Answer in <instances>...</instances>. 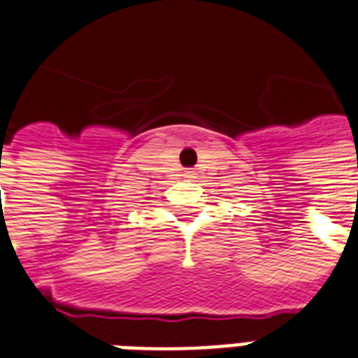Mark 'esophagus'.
<instances>
[{
	"mask_svg": "<svg viewBox=\"0 0 358 358\" xmlns=\"http://www.w3.org/2000/svg\"><path fill=\"white\" fill-rule=\"evenodd\" d=\"M187 178H194V171H187Z\"/></svg>",
	"mask_w": 358,
	"mask_h": 358,
	"instance_id": "obj_1",
	"label": "esophagus"
}]
</instances>
